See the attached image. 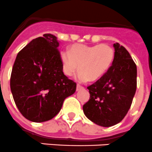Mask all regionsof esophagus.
Here are the masks:
<instances>
[{"mask_svg":"<svg viewBox=\"0 0 152 152\" xmlns=\"http://www.w3.org/2000/svg\"><path fill=\"white\" fill-rule=\"evenodd\" d=\"M83 88H84L82 87L81 85H78V84H77V91H80V90L83 89Z\"/></svg>","mask_w":152,"mask_h":152,"instance_id":"obj_1","label":"esophagus"}]
</instances>
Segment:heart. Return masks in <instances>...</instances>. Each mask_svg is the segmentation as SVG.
Segmentation results:
<instances>
[{"label":"heart","instance_id":"heart-1","mask_svg":"<svg viewBox=\"0 0 152 152\" xmlns=\"http://www.w3.org/2000/svg\"><path fill=\"white\" fill-rule=\"evenodd\" d=\"M115 52L108 44L88 46L75 44L68 50H64L60 53L62 69L64 75L72 76L77 71V79L81 82L96 81L103 76L111 67Z\"/></svg>","mask_w":152,"mask_h":152}]
</instances>
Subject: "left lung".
<instances>
[{
  "mask_svg": "<svg viewBox=\"0 0 152 152\" xmlns=\"http://www.w3.org/2000/svg\"><path fill=\"white\" fill-rule=\"evenodd\" d=\"M111 67L96 82L87 88L89 100L83 106L88 119L104 127L120 123L130 110L137 88V66L125 47L113 44Z\"/></svg>",
  "mask_w": 152,
  "mask_h": 152,
  "instance_id": "obj_1",
  "label": "left lung"
}]
</instances>
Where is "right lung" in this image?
Listing matches in <instances>:
<instances>
[{
    "instance_id": "add662e5",
    "label": "right lung",
    "mask_w": 152,
    "mask_h": 152,
    "mask_svg": "<svg viewBox=\"0 0 152 152\" xmlns=\"http://www.w3.org/2000/svg\"><path fill=\"white\" fill-rule=\"evenodd\" d=\"M56 36L46 33L32 39L18 53L11 71V91L22 116L35 123L53 119L63 102L76 91L64 75Z\"/></svg>"
}]
</instances>
